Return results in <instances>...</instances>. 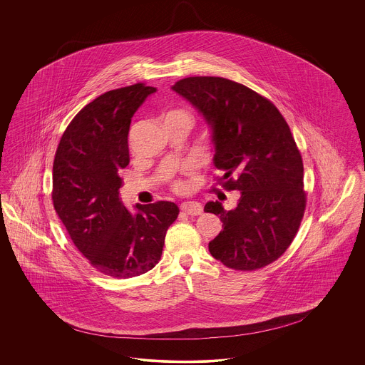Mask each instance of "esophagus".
<instances>
[{
  "mask_svg": "<svg viewBox=\"0 0 365 365\" xmlns=\"http://www.w3.org/2000/svg\"><path fill=\"white\" fill-rule=\"evenodd\" d=\"M180 210L190 215V216H197L202 213V205L197 201H186L180 204Z\"/></svg>",
  "mask_w": 365,
  "mask_h": 365,
  "instance_id": "esophagus-1",
  "label": "esophagus"
}]
</instances>
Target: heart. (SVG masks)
<instances>
[{"instance_id": "1", "label": "heart", "mask_w": 365, "mask_h": 365, "mask_svg": "<svg viewBox=\"0 0 365 365\" xmlns=\"http://www.w3.org/2000/svg\"><path fill=\"white\" fill-rule=\"evenodd\" d=\"M174 113H182V115H185V113H183V112H179V110H176V112H174ZM186 116H187V115H186ZM176 187H178V189H179V190H182V189H183V185H180V183H178V185H176Z\"/></svg>"}]
</instances>
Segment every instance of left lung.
<instances>
[{"mask_svg":"<svg viewBox=\"0 0 365 365\" xmlns=\"http://www.w3.org/2000/svg\"><path fill=\"white\" fill-rule=\"evenodd\" d=\"M210 130L213 164L227 190L241 191L237 208L209 201L205 212L223 230L209 252L228 268L253 271L279 259L293 242L305 210L304 165L277 106L241 83L191 76L171 87Z\"/></svg>","mask_w":365,"mask_h":365,"instance_id":"8db88e82","label":"left lung"}]
</instances>
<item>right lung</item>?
I'll list each match as a JSON object with an SVG mask.
<instances>
[{
	"instance_id": "right-lung-1",
	"label": "right lung",
	"mask_w": 365,
	"mask_h": 365,
	"mask_svg": "<svg viewBox=\"0 0 365 365\" xmlns=\"http://www.w3.org/2000/svg\"><path fill=\"white\" fill-rule=\"evenodd\" d=\"M156 87L137 83L110 90L70 123L53 163V205L72 242L104 275L138 277L156 265L174 202L124 207L119 170L128 165V131L134 113Z\"/></svg>"
}]
</instances>
